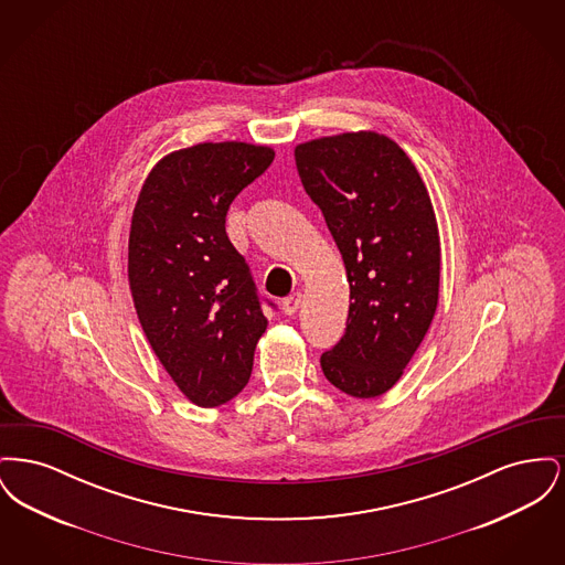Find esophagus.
Masks as SVG:
<instances>
[{
	"label": "esophagus",
	"instance_id": "obj_1",
	"mask_svg": "<svg viewBox=\"0 0 565 565\" xmlns=\"http://www.w3.org/2000/svg\"><path fill=\"white\" fill-rule=\"evenodd\" d=\"M300 302H302V295H300V292H295V295L284 298L281 309H284V313H286V316H295L296 311H298V307H300Z\"/></svg>",
	"mask_w": 565,
	"mask_h": 565
}]
</instances>
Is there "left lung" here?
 Returning <instances> with one entry per match:
<instances>
[{
    "instance_id": "1",
    "label": "left lung",
    "mask_w": 565,
    "mask_h": 565,
    "mask_svg": "<svg viewBox=\"0 0 565 565\" xmlns=\"http://www.w3.org/2000/svg\"><path fill=\"white\" fill-rule=\"evenodd\" d=\"M295 159L350 281L348 328L323 351V375L353 398H375L403 376L436 311L440 242L430 194L403 148L373 131L300 143Z\"/></svg>"
}]
</instances>
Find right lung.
<instances>
[{
	"instance_id": "right-lung-1",
	"label": "right lung",
	"mask_w": 565,
	"mask_h": 565,
	"mask_svg": "<svg viewBox=\"0 0 565 565\" xmlns=\"http://www.w3.org/2000/svg\"><path fill=\"white\" fill-rule=\"evenodd\" d=\"M273 159L267 146L196 143L157 162L135 203L129 286L137 318L164 371L205 408L247 385L267 330L254 277L224 224L235 196Z\"/></svg>"
}]
</instances>
